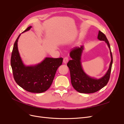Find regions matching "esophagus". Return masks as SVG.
<instances>
[{
    "mask_svg": "<svg viewBox=\"0 0 124 124\" xmlns=\"http://www.w3.org/2000/svg\"><path fill=\"white\" fill-rule=\"evenodd\" d=\"M68 62V57H65L64 58H63V62L64 63H67V62Z\"/></svg>",
    "mask_w": 124,
    "mask_h": 124,
    "instance_id": "34e87169",
    "label": "esophagus"
}]
</instances>
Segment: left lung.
I'll use <instances>...</instances> for the list:
<instances>
[{"label": "left lung", "mask_w": 124, "mask_h": 124, "mask_svg": "<svg viewBox=\"0 0 124 124\" xmlns=\"http://www.w3.org/2000/svg\"><path fill=\"white\" fill-rule=\"evenodd\" d=\"M98 39L105 41L109 48L111 61L108 70L104 76L99 78H96L89 76L86 74L82 68L81 56L84 50V46L75 47L71 49L69 55L72 58L67 63L69 67L71 82L73 88L80 93H95L104 87L110 79L113 57L111 53L109 42L103 33L99 31Z\"/></svg>", "instance_id": "1"}]
</instances>
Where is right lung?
Returning a JSON list of instances; mask_svg holds the SVG:
<instances>
[{"instance_id": "obj_1", "label": "right lung", "mask_w": 124, "mask_h": 124, "mask_svg": "<svg viewBox=\"0 0 124 124\" xmlns=\"http://www.w3.org/2000/svg\"><path fill=\"white\" fill-rule=\"evenodd\" d=\"M29 26L23 32L29 31ZM22 32V33H23ZM21 34L14 44L11 57V66L16 83L26 91L41 93L50 87L56 71L62 65L63 58H45L43 61L32 66H26L18 50L17 42Z\"/></svg>"}]
</instances>
